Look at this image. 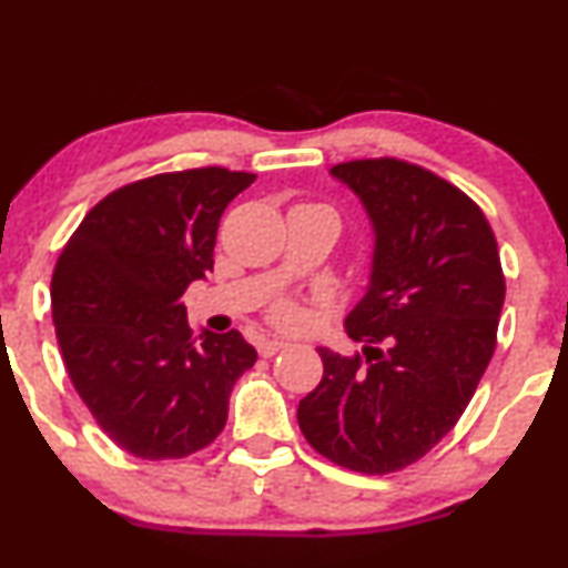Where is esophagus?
Segmentation results:
<instances>
[{
	"label": "esophagus",
	"instance_id": "esophagus-1",
	"mask_svg": "<svg viewBox=\"0 0 568 568\" xmlns=\"http://www.w3.org/2000/svg\"><path fill=\"white\" fill-rule=\"evenodd\" d=\"M285 341H277V338H264V341H258V354H262V357H272V354H277V352H283L285 349Z\"/></svg>",
	"mask_w": 568,
	"mask_h": 568
}]
</instances>
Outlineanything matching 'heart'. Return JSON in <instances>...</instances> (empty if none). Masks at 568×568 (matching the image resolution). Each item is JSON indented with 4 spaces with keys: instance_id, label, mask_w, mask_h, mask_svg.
I'll return each instance as SVG.
<instances>
[{
    "instance_id": "1",
    "label": "heart",
    "mask_w": 568,
    "mask_h": 568,
    "mask_svg": "<svg viewBox=\"0 0 568 568\" xmlns=\"http://www.w3.org/2000/svg\"><path fill=\"white\" fill-rule=\"evenodd\" d=\"M272 317H275V323L280 325H296L298 320H302V312H298V306L293 302H280L275 310H272Z\"/></svg>"
}]
</instances>
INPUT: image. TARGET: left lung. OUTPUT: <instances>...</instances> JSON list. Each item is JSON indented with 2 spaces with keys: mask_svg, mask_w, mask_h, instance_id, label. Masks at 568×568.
Wrapping results in <instances>:
<instances>
[{
  "mask_svg": "<svg viewBox=\"0 0 568 568\" xmlns=\"http://www.w3.org/2000/svg\"><path fill=\"white\" fill-rule=\"evenodd\" d=\"M333 180L373 227L367 288L344 320L357 357L320 346L323 381L298 402L306 442L359 474H392L449 434L495 352L505 277L481 209L394 159L349 161Z\"/></svg>",
  "mask_w": 568,
  "mask_h": 568,
  "instance_id": "obj_1",
  "label": "left lung"
}]
</instances>
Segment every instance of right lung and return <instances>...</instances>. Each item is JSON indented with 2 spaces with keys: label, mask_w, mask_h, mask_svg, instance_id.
I'll list each match as a JSON object with an SVG mask.
<instances>
[{
  "label": "right lung",
  "mask_w": 568,
  "mask_h": 568,
  "mask_svg": "<svg viewBox=\"0 0 568 568\" xmlns=\"http://www.w3.org/2000/svg\"><path fill=\"white\" fill-rule=\"evenodd\" d=\"M254 180L209 166L126 184L89 211L58 258L52 320L65 371L129 455L169 460L206 447L254 367L237 331L193 338L182 302L214 270L219 219Z\"/></svg>",
  "instance_id": "add662e5"
}]
</instances>
